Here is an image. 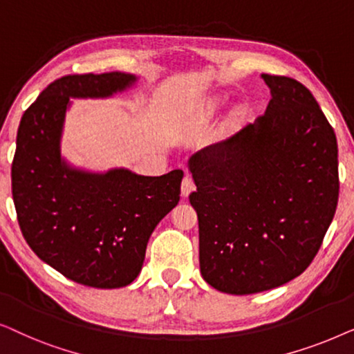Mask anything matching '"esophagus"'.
<instances>
[{
  "mask_svg": "<svg viewBox=\"0 0 354 354\" xmlns=\"http://www.w3.org/2000/svg\"><path fill=\"white\" fill-rule=\"evenodd\" d=\"M180 190H182L183 196H188L193 190H195V180H193V177L190 176V174H185V177H183Z\"/></svg>",
  "mask_w": 354,
  "mask_h": 354,
  "instance_id": "1",
  "label": "esophagus"
}]
</instances>
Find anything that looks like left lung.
<instances>
[{
	"instance_id": "left-lung-1",
	"label": "left lung",
	"mask_w": 354,
	"mask_h": 354,
	"mask_svg": "<svg viewBox=\"0 0 354 354\" xmlns=\"http://www.w3.org/2000/svg\"><path fill=\"white\" fill-rule=\"evenodd\" d=\"M264 115L190 158L200 269L211 287L251 295L308 269L338 203V147L316 98L298 80L263 74Z\"/></svg>"
}]
</instances>
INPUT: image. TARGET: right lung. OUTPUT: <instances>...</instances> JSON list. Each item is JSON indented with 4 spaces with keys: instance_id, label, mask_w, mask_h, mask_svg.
Returning <instances> with one entry per match:
<instances>
[{
    "instance_id": "add662e5",
    "label": "right lung",
    "mask_w": 354,
    "mask_h": 354,
    "mask_svg": "<svg viewBox=\"0 0 354 354\" xmlns=\"http://www.w3.org/2000/svg\"><path fill=\"white\" fill-rule=\"evenodd\" d=\"M137 80L122 72L64 75L21 119L11 180L19 227L38 258L64 277L119 288L140 274L149 236L180 200V169L159 177L66 166L59 140L69 98H104Z\"/></svg>"
}]
</instances>
